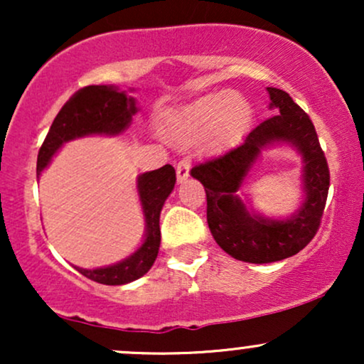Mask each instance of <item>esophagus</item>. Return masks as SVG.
<instances>
[{"label": "esophagus", "mask_w": 364, "mask_h": 364, "mask_svg": "<svg viewBox=\"0 0 364 364\" xmlns=\"http://www.w3.org/2000/svg\"><path fill=\"white\" fill-rule=\"evenodd\" d=\"M190 168L191 162L188 159H183V161L178 162L176 166V176H178V183H185L188 176H190Z\"/></svg>", "instance_id": "34e87169"}]
</instances>
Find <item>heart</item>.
<instances>
[{"label":"heart","instance_id":"heart-1","mask_svg":"<svg viewBox=\"0 0 364 364\" xmlns=\"http://www.w3.org/2000/svg\"><path fill=\"white\" fill-rule=\"evenodd\" d=\"M252 116V106L246 99L223 90L171 112L162 121L161 132L174 144L185 145L198 140L200 152L215 154L243 136Z\"/></svg>","mask_w":364,"mask_h":364}]
</instances>
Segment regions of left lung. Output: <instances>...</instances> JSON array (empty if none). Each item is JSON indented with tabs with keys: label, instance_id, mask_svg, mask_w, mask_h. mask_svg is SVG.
Wrapping results in <instances>:
<instances>
[{
	"label": "left lung",
	"instance_id": "obj_1",
	"mask_svg": "<svg viewBox=\"0 0 364 364\" xmlns=\"http://www.w3.org/2000/svg\"><path fill=\"white\" fill-rule=\"evenodd\" d=\"M270 109L265 119L246 135L240 147L191 169L207 193V223L215 243L232 258L248 263H272L289 258L316 235L327 202L330 174L315 127L287 92L267 87ZM287 144L302 156L300 207L287 218L257 213L239 196L244 179L263 149Z\"/></svg>",
	"mask_w": 364,
	"mask_h": 364
}]
</instances>
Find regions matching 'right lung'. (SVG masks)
Returning <instances> with one entry per match:
<instances>
[{
    "label": "right lung",
    "mask_w": 364,
    "mask_h": 364,
    "mask_svg": "<svg viewBox=\"0 0 364 364\" xmlns=\"http://www.w3.org/2000/svg\"><path fill=\"white\" fill-rule=\"evenodd\" d=\"M132 92V90H129ZM139 112L136 99L116 85H89L78 90L54 118L48 136L37 156V179L51 164L53 157L68 141L83 136H118L127 132L133 116ZM176 183V171L166 164L136 178V193L144 212L145 235L139 248L129 257L97 269L75 267L90 281L106 286H121L140 279L156 262L161 246V210Z\"/></svg>",
    "instance_id": "right-lung-1"
}]
</instances>
